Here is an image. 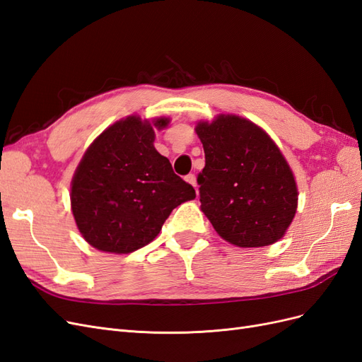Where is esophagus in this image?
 <instances>
[{"mask_svg":"<svg viewBox=\"0 0 362 362\" xmlns=\"http://www.w3.org/2000/svg\"><path fill=\"white\" fill-rule=\"evenodd\" d=\"M185 181H187L189 184H192L193 187H196V177H194V173H189L187 177H185Z\"/></svg>","mask_w":362,"mask_h":362,"instance_id":"obj_1","label":"esophagus"}]
</instances>
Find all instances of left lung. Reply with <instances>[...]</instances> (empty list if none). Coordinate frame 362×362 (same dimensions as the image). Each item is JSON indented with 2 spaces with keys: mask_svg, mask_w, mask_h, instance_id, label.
Returning a JSON list of instances; mask_svg holds the SVG:
<instances>
[{
  "mask_svg": "<svg viewBox=\"0 0 362 362\" xmlns=\"http://www.w3.org/2000/svg\"><path fill=\"white\" fill-rule=\"evenodd\" d=\"M205 168L201 210L217 234L238 247H261L286 234L298 208L288 163L266 131L235 115L196 125Z\"/></svg>",
  "mask_w": 362,
  "mask_h": 362,
  "instance_id": "8db88e82",
  "label": "left lung"
}]
</instances>
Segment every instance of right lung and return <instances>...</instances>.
<instances>
[{"mask_svg":"<svg viewBox=\"0 0 362 362\" xmlns=\"http://www.w3.org/2000/svg\"><path fill=\"white\" fill-rule=\"evenodd\" d=\"M169 119L154 120L158 129ZM148 120L128 116L108 127L86 151L75 170L71 206L89 245L112 254H129L146 246L163 223L194 189L173 172L154 148Z\"/></svg>","mask_w":362,"mask_h":362,"instance_id":"obj_1","label":"right lung"}]
</instances>
